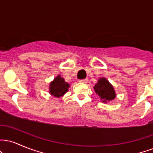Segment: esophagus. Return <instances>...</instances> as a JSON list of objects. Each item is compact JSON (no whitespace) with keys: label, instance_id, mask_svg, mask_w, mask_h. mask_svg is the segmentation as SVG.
Wrapping results in <instances>:
<instances>
[{"label":"esophagus","instance_id":"1","mask_svg":"<svg viewBox=\"0 0 153 153\" xmlns=\"http://www.w3.org/2000/svg\"><path fill=\"white\" fill-rule=\"evenodd\" d=\"M79 82H82V83H86L88 82V79H83V80H79Z\"/></svg>","mask_w":153,"mask_h":153}]
</instances>
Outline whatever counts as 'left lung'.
Masks as SVG:
<instances>
[{
	"mask_svg": "<svg viewBox=\"0 0 153 153\" xmlns=\"http://www.w3.org/2000/svg\"><path fill=\"white\" fill-rule=\"evenodd\" d=\"M94 89L103 103L109 102L117 97L114 88L106 78L103 77L98 80L97 83L94 85Z\"/></svg>",
	"mask_w": 153,
	"mask_h": 153,
	"instance_id": "obj_1",
	"label": "left lung"
}]
</instances>
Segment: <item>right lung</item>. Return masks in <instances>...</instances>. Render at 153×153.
Segmentation results:
<instances>
[{
	"mask_svg": "<svg viewBox=\"0 0 153 153\" xmlns=\"http://www.w3.org/2000/svg\"><path fill=\"white\" fill-rule=\"evenodd\" d=\"M70 86V84L65 81V79L58 75L50 82L49 92L52 96L60 98L68 92Z\"/></svg>",
	"mask_w": 153,
	"mask_h": 153,
	"instance_id": "1",
	"label": "right lung"
}]
</instances>
